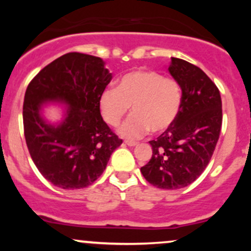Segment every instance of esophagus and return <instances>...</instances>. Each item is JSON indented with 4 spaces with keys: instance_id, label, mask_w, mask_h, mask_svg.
Instances as JSON below:
<instances>
[{
    "instance_id": "obj_1",
    "label": "esophagus",
    "mask_w": 251,
    "mask_h": 251,
    "mask_svg": "<svg viewBox=\"0 0 251 251\" xmlns=\"http://www.w3.org/2000/svg\"><path fill=\"white\" fill-rule=\"evenodd\" d=\"M126 144V145H128V146H135L137 145V143L135 142H132V140H125V142H124Z\"/></svg>"
}]
</instances>
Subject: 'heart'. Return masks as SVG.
<instances>
[{"instance_id":"b5f03b06","label":"heart","mask_w":251,"mask_h":251,"mask_svg":"<svg viewBox=\"0 0 251 251\" xmlns=\"http://www.w3.org/2000/svg\"><path fill=\"white\" fill-rule=\"evenodd\" d=\"M177 81L154 71L138 70L125 74L117 88H107L100 97L101 116L109 126H117L131 106L132 114L118 132L124 138L137 139L151 129L165 131L172 125L180 107Z\"/></svg>"}]
</instances>
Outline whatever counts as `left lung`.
Segmentation results:
<instances>
[{"label":"left lung","mask_w":251,"mask_h":251,"mask_svg":"<svg viewBox=\"0 0 251 251\" xmlns=\"http://www.w3.org/2000/svg\"><path fill=\"white\" fill-rule=\"evenodd\" d=\"M169 72L181 89L180 107L172 125L151 140L152 157L140 171L153 186L178 190L205 170L222 127V100L217 86L197 66L171 57Z\"/></svg>","instance_id":"left-lung-1"}]
</instances>
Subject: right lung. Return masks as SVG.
Segmentation results:
<instances>
[{"label":"right lung","instance_id":"add662e5","mask_svg":"<svg viewBox=\"0 0 251 251\" xmlns=\"http://www.w3.org/2000/svg\"><path fill=\"white\" fill-rule=\"evenodd\" d=\"M111 80L102 59L67 53L46 66L28 85L24 102L25 143L37 170L57 188H87L122 145L100 114V97ZM50 102L66 106L57 124L43 117V107Z\"/></svg>","mask_w":251,"mask_h":251}]
</instances>
